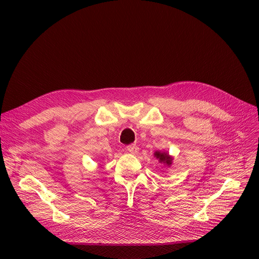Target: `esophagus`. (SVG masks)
<instances>
[{
    "instance_id": "34e87169",
    "label": "esophagus",
    "mask_w": 259,
    "mask_h": 259,
    "mask_svg": "<svg viewBox=\"0 0 259 259\" xmlns=\"http://www.w3.org/2000/svg\"><path fill=\"white\" fill-rule=\"evenodd\" d=\"M126 150H127L130 153L135 154V153L138 152V147L135 146V145H128V146L126 147Z\"/></svg>"
}]
</instances>
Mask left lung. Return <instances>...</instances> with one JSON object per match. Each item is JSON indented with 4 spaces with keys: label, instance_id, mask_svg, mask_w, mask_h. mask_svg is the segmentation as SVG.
<instances>
[{
    "label": "left lung",
    "instance_id": "8db88e82",
    "mask_svg": "<svg viewBox=\"0 0 259 259\" xmlns=\"http://www.w3.org/2000/svg\"><path fill=\"white\" fill-rule=\"evenodd\" d=\"M154 155L156 156V159H159L160 162H162V163H164V164H167V165H170V164H171V158H170V156H169L167 153L156 151V152L154 153Z\"/></svg>",
    "mask_w": 259,
    "mask_h": 259
}]
</instances>
